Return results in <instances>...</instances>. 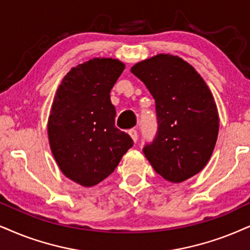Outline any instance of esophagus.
I'll return each instance as SVG.
<instances>
[{
	"label": "esophagus",
	"instance_id": "1",
	"mask_svg": "<svg viewBox=\"0 0 250 250\" xmlns=\"http://www.w3.org/2000/svg\"><path fill=\"white\" fill-rule=\"evenodd\" d=\"M129 135H130V137L132 138V141L135 142H137V140H138V132H137V130H136V129H130V130H129Z\"/></svg>",
	"mask_w": 250,
	"mask_h": 250
}]
</instances>
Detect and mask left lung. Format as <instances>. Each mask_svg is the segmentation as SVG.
I'll use <instances>...</instances> for the list:
<instances>
[{"mask_svg":"<svg viewBox=\"0 0 250 250\" xmlns=\"http://www.w3.org/2000/svg\"><path fill=\"white\" fill-rule=\"evenodd\" d=\"M131 72L156 102L158 130L143 152L169 182L201 172L216 145L219 116L210 88L192 65L179 56L158 54L136 63Z\"/></svg>","mask_w":250,"mask_h":250,"instance_id":"1","label":"left lung"}]
</instances>
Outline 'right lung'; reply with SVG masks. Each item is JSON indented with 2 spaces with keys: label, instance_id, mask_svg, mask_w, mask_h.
Wrapping results in <instances>:
<instances>
[{
  "label": "right lung",
  "instance_id": "add662e5",
  "mask_svg": "<svg viewBox=\"0 0 250 250\" xmlns=\"http://www.w3.org/2000/svg\"><path fill=\"white\" fill-rule=\"evenodd\" d=\"M125 70L116 59L96 58L64 76L48 119L50 150L62 173L84 187L112 174L134 145L115 127L110 90Z\"/></svg>",
  "mask_w": 250,
  "mask_h": 250
}]
</instances>
